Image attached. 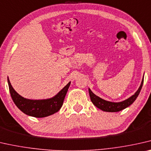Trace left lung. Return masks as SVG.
<instances>
[{
  "instance_id": "left-lung-1",
  "label": "left lung",
  "mask_w": 151,
  "mask_h": 151,
  "mask_svg": "<svg viewBox=\"0 0 151 151\" xmlns=\"http://www.w3.org/2000/svg\"><path fill=\"white\" fill-rule=\"evenodd\" d=\"M144 82V76L142 79L141 84L139 87L138 90L136 91L134 95H132L131 97L129 98L126 99L125 100L121 101V102H110V101L105 100L104 99L101 98L99 96H96L95 93H93L91 91V90L89 88V93L90 98H91V101L92 103L96 106V107L102 110L103 111L105 112H119L122 111V110L126 109V108L129 106L130 105L134 103L135 100H136L137 97H138L139 93H140V90L142 87Z\"/></svg>"
}]
</instances>
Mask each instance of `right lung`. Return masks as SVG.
<instances>
[{"instance_id": "add662e5", "label": "right lung", "mask_w": 151, "mask_h": 151, "mask_svg": "<svg viewBox=\"0 0 151 151\" xmlns=\"http://www.w3.org/2000/svg\"><path fill=\"white\" fill-rule=\"evenodd\" d=\"M7 81L11 96L17 107L27 115L37 118L46 117L59 111L71 83L70 81L52 98L42 100H31L22 97L17 93L11 85L9 77H7Z\"/></svg>"}]
</instances>
